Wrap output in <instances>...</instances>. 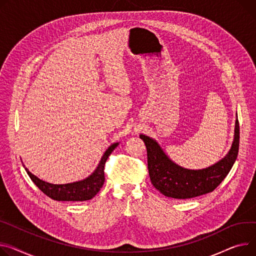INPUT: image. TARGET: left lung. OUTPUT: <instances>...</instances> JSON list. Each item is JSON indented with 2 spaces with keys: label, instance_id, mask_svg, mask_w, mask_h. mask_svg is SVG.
<instances>
[{
  "label": "left lung",
  "instance_id": "obj_1",
  "mask_svg": "<svg viewBox=\"0 0 256 256\" xmlns=\"http://www.w3.org/2000/svg\"><path fill=\"white\" fill-rule=\"evenodd\" d=\"M140 138L147 148L148 171L153 186L168 198H190L213 192L228 176L239 152L240 128L236 115L234 141L228 154L216 164L200 170L177 164L166 154L156 140L143 134Z\"/></svg>",
  "mask_w": 256,
  "mask_h": 256
}]
</instances>
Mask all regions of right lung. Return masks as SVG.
<instances>
[{
	"label": "right lung",
	"mask_w": 256,
	"mask_h": 256,
	"mask_svg": "<svg viewBox=\"0 0 256 256\" xmlns=\"http://www.w3.org/2000/svg\"><path fill=\"white\" fill-rule=\"evenodd\" d=\"M118 142L111 144L105 153L102 156L98 166L94 171L85 179L66 183V184H52L48 183L39 179L37 176L32 174L24 166L26 171L32 181L37 185L38 188L45 194L47 196L51 198L56 200H64V202H82L92 200L102 188L105 182V174L104 168L105 164L112 151L118 146Z\"/></svg>",
	"instance_id": "add662e5"
}]
</instances>
